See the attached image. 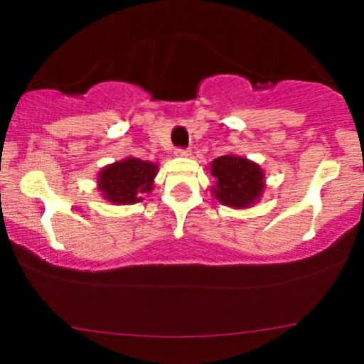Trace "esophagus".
I'll list each match as a JSON object with an SVG mask.
<instances>
[{"label":"esophagus","instance_id":"34e87169","mask_svg":"<svg viewBox=\"0 0 364 364\" xmlns=\"http://www.w3.org/2000/svg\"><path fill=\"white\" fill-rule=\"evenodd\" d=\"M176 154L178 157H190L191 156V150L190 149H176Z\"/></svg>","mask_w":364,"mask_h":364}]
</instances>
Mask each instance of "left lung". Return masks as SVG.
Returning <instances> with one entry per match:
<instances>
[{
	"mask_svg": "<svg viewBox=\"0 0 364 364\" xmlns=\"http://www.w3.org/2000/svg\"><path fill=\"white\" fill-rule=\"evenodd\" d=\"M210 174L215 183L212 195L223 205L248 208L260 200L265 190V174L262 168L246 157H217L210 164Z\"/></svg>",
	"mask_w": 364,
	"mask_h": 364,
	"instance_id": "8db88e82",
	"label": "left lung"
}]
</instances>
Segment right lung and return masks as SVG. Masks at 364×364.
Returning <instances> with one entry per match:
<instances>
[{"mask_svg":"<svg viewBox=\"0 0 364 364\" xmlns=\"http://www.w3.org/2000/svg\"><path fill=\"white\" fill-rule=\"evenodd\" d=\"M159 166L141 159L127 157L102 168L97 174V188L107 202L114 205H132L144 200L154 186Z\"/></svg>","mask_w":364,"mask_h":364,"instance_id":"obj_1","label":"right lung"}]
</instances>
